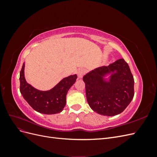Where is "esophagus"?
<instances>
[{
  "mask_svg": "<svg viewBox=\"0 0 157 157\" xmlns=\"http://www.w3.org/2000/svg\"><path fill=\"white\" fill-rule=\"evenodd\" d=\"M85 73H86V71H85L84 69H79L78 71H77V75H78V77L81 78H82V77L84 76V75L85 74Z\"/></svg>",
  "mask_w": 157,
  "mask_h": 157,
  "instance_id": "esophagus-1",
  "label": "esophagus"
}]
</instances>
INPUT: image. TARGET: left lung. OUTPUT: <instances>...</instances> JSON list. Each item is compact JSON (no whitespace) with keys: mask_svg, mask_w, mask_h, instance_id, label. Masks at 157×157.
Wrapping results in <instances>:
<instances>
[{"mask_svg":"<svg viewBox=\"0 0 157 157\" xmlns=\"http://www.w3.org/2000/svg\"><path fill=\"white\" fill-rule=\"evenodd\" d=\"M109 75V80L105 77ZM87 101L92 110L104 116H115L124 111L134 95V80L129 66L120 59L102 66L83 77Z\"/></svg>","mask_w":157,"mask_h":157,"instance_id":"8db88e82","label":"left lung"}]
</instances>
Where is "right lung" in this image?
<instances>
[{"instance_id": "1", "label": "right lung", "mask_w": 157, "mask_h": 157, "mask_svg": "<svg viewBox=\"0 0 157 157\" xmlns=\"http://www.w3.org/2000/svg\"><path fill=\"white\" fill-rule=\"evenodd\" d=\"M25 63L20 71V92L29 105L40 113L46 115L59 113L66 104V96L68 90L77 78V75L63 78L56 86L49 90L42 91L27 83L24 75Z\"/></svg>"}]
</instances>
